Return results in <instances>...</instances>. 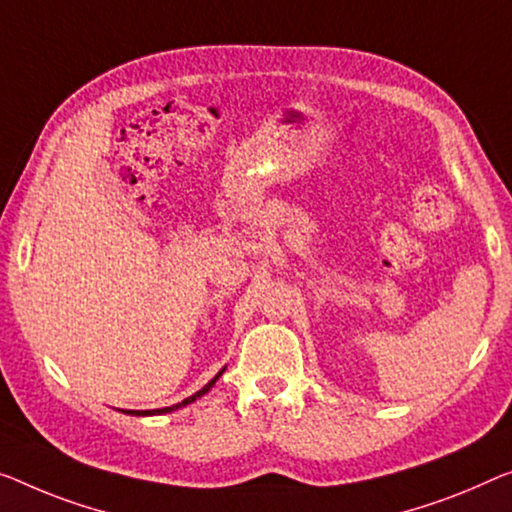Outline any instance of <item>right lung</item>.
Wrapping results in <instances>:
<instances>
[{
	"instance_id": "1",
	"label": "right lung",
	"mask_w": 512,
	"mask_h": 512,
	"mask_svg": "<svg viewBox=\"0 0 512 512\" xmlns=\"http://www.w3.org/2000/svg\"><path fill=\"white\" fill-rule=\"evenodd\" d=\"M223 372H225V368H223V370H220V372H218V375H216V377H213V379L209 381V384L202 388V391H197L195 395H190V398H186V400H183V402H179V404H172V407H165V409H151V411H133V409H128V411H126V414H133V416H154V414H167V411H174V409H179V407H186V404H190V402H195L197 398H202V395H204V393H207V391H211V386H213V384H216V381H218V377H220V375H223Z\"/></svg>"
}]
</instances>
